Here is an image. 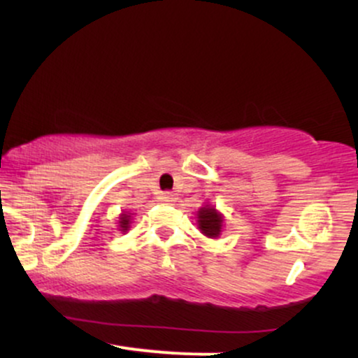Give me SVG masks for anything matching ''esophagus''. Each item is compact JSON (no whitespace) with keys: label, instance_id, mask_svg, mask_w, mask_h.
<instances>
[{"label":"esophagus","instance_id":"obj_1","mask_svg":"<svg viewBox=\"0 0 358 358\" xmlns=\"http://www.w3.org/2000/svg\"><path fill=\"white\" fill-rule=\"evenodd\" d=\"M163 199H165V200H170L171 199V196H173V195H171V193L170 192H163Z\"/></svg>","mask_w":358,"mask_h":358}]
</instances>
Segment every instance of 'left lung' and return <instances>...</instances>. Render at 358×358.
I'll return each instance as SVG.
<instances>
[{
	"mask_svg": "<svg viewBox=\"0 0 358 358\" xmlns=\"http://www.w3.org/2000/svg\"><path fill=\"white\" fill-rule=\"evenodd\" d=\"M199 227L207 237H217L222 229V217L215 212V208L203 207L199 212Z\"/></svg>",
	"mask_w": 358,
	"mask_h": 358,
	"instance_id": "1",
	"label": "left lung"
}]
</instances>
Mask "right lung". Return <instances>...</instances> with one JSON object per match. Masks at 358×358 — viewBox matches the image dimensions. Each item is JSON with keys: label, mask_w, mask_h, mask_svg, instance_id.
I'll use <instances>...</instances> for the list:
<instances>
[{"label": "right lung", "mask_w": 358, "mask_h": 358, "mask_svg": "<svg viewBox=\"0 0 358 358\" xmlns=\"http://www.w3.org/2000/svg\"><path fill=\"white\" fill-rule=\"evenodd\" d=\"M119 224H121V231H127V227H129V215L122 213V217H121V220H119Z\"/></svg>", "instance_id": "right-lung-1"}]
</instances>
